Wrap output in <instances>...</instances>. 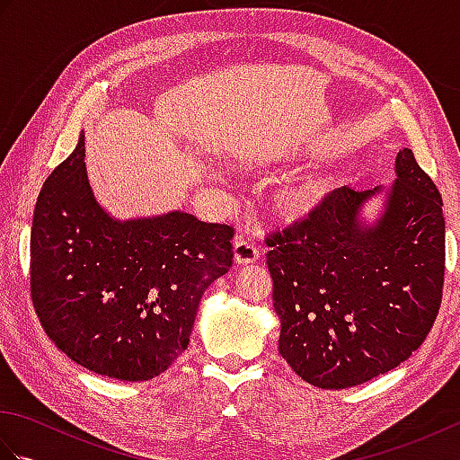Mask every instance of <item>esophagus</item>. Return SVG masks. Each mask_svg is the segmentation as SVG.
<instances>
[{"mask_svg":"<svg viewBox=\"0 0 460 460\" xmlns=\"http://www.w3.org/2000/svg\"><path fill=\"white\" fill-rule=\"evenodd\" d=\"M233 257H235L237 265H251L259 259V249L255 247V243L239 237L233 243Z\"/></svg>","mask_w":460,"mask_h":460,"instance_id":"1","label":"esophagus"}]
</instances>
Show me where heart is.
I'll return each mask as SVG.
<instances>
[{"instance_id": "obj_1", "label": "heart", "mask_w": 460, "mask_h": 460, "mask_svg": "<svg viewBox=\"0 0 460 460\" xmlns=\"http://www.w3.org/2000/svg\"><path fill=\"white\" fill-rule=\"evenodd\" d=\"M328 185L324 181L306 180L282 190L277 195V211L285 221L296 223L314 215L326 199Z\"/></svg>"}]
</instances>
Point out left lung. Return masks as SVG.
Wrapping results in <instances>:
<instances>
[{
  "label": "left lung",
  "instance_id": "8db88e82",
  "mask_svg": "<svg viewBox=\"0 0 460 460\" xmlns=\"http://www.w3.org/2000/svg\"><path fill=\"white\" fill-rule=\"evenodd\" d=\"M376 197L382 209L367 220ZM267 245L279 351L314 387L366 384L431 332L445 279L443 199L409 148L389 188L332 191Z\"/></svg>",
  "mask_w": 460,
  "mask_h": 460
}]
</instances>
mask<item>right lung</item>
Segmentation results:
<instances>
[{
  "instance_id": "obj_1",
  "label": "right lung",
  "mask_w": 460,
  "mask_h": 460,
  "mask_svg": "<svg viewBox=\"0 0 460 460\" xmlns=\"http://www.w3.org/2000/svg\"><path fill=\"white\" fill-rule=\"evenodd\" d=\"M233 229L173 209L116 219L94 198L84 134L33 213L31 298L47 336L106 377L146 381L188 348L203 292L233 265Z\"/></svg>"
}]
</instances>
